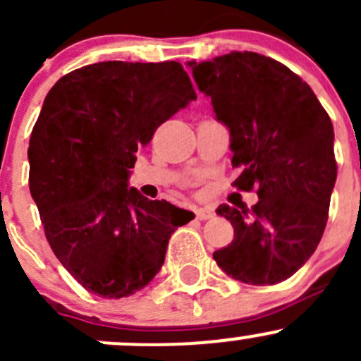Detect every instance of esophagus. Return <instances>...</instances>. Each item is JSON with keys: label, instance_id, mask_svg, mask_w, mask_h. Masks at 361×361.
I'll return each instance as SVG.
<instances>
[{"label": "esophagus", "instance_id": "obj_1", "mask_svg": "<svg viewBox=\"0 0 361 361\" xmlns=\"http://www.w3.org/2000/svg\"><path fill=\"white\" fill-rule=\"evenodd\" d=\"M195 216H197V220H209V218L214 216V211L211 207H197Z\"/></svg>", "mask_w": 361, "mask_h": 361}]
</instances>
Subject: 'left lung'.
<instances>
[{"instance_id": "8db88e82", "label": "left lung", "mask_w": 361, "mask_h": 361, "mask_svg": "<svg viewBox=\"0 0 361 361\" xmlns=\"http://www.w3.org/2000/svg\"><path fill=\"white\" fill-rule=\"evenodd\" d=\"M216 118L231 130L238 190L250 209L221 204L234 239L213 258L234 279L265 286L293 276L318 248L337 178L334 126L311 87L285 64L255 52L188 63Z\"/></svg>"}]
</instances>
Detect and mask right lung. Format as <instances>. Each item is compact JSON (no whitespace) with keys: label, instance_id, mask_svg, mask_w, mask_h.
<instances>
[{"label":"right lung","instance_id":"add662e5","mask_svg":"<svg viewBox=\"0 0 361 361\" xmlns=\"http://www.w3.org/2000/svg\"><path fill=\"white\" fill-rule=\"evenodd\" d=\"M176 61L83 66L57 80L29 140V190L64 269L103 298L140 292L194 213L129 188L136 152L195 99Z\"/></svg>","mask_w":361,"mask_h":361}]
</instances>
